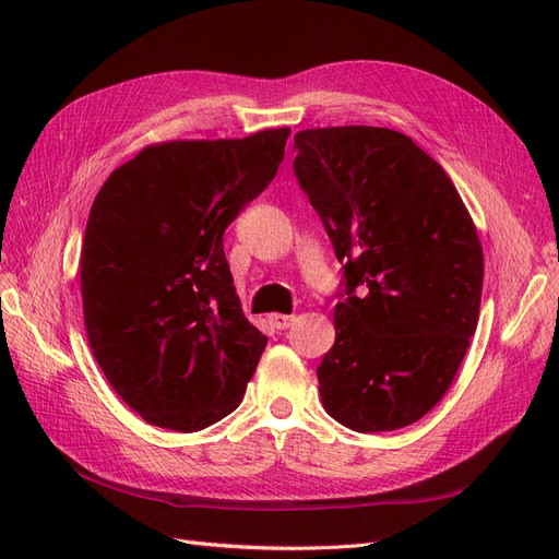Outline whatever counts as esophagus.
<instances>
[{
  "instance_id": "obj_1",
  "label": "esophagus",
  "mask_w": 559,
  "mask_h": 559,
  "mask_svg": "<svg viewBox=\"0 0 559 559\" xmlns=\"http://www.w3.org/2000/svg\"><path fill=\"white\" fill-rule=\"evenodd\" d=\"M296 321V317L294 314H280V312H275V314H270V324H273L275 329H289L292 324Z\"/></svg>"
}]
</instances>
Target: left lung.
<instances>
[{
    "label": "left lung",
    "mask_w": 559,
    "mask_h": 559,
    "mask_svg": "<svg viewBox=\"0 0 559 559\" xmlns=\"http://www.w3.org/2000/svg\"><path fill=\"white\" fill-rule=\"evenodd\" d=\"M294 140L300 189L347 280L335 343L317 368L321 403L361 433L408 427L443 399L476 333L485 273L476 224L408 134L337 126Z\"/></svg>",
    "instance_id": "left-lung-1"
}]
</instances>
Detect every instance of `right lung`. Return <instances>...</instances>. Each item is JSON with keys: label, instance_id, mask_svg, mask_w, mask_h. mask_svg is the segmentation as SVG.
I'll return each mask as SVG.
<instances>
[{"label": "right lung", "instance_id": "add662e5", "mask_svg": "<svg viewBox=\"0 0 559 559\" xmlns=\"http://www.w3.org/2000/svg\"><path fill=\"white\" fill-rule=\"evenodd\" d=\"M289 134L148 144L93 200L83 326L114 392L148 425L189 433L242 403L267 337L235 294L224 230L273 181Z\"/></svg>", "mask_w": 559, "mask_h": 559}]
</instances>
